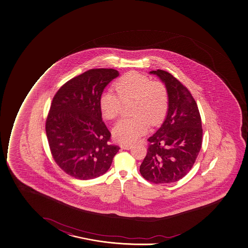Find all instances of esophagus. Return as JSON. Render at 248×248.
<instances>
[{
    "label": "esophagus",
    "instance_id": "esophagus-1",
    "mask_svg": "<svg viewBox=\"0 0 248 248\" xmlns=\"http://www.w3.org/2000/svg\"><path fill=\"white\" fill-rule=\"evenodd\" d=\"M133 146L131 144H121L120 145V148H122V149H124V150H129L131 149Z\"/></svg>",
    "mask_w": 248,
    "mask_h": 248
}]
</instances>
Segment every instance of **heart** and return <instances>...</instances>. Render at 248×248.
Listing matches in <instances>:
<instances>
[{
  "label": "heart",
  "instance_id": "heart-1",
  "mask_svg": "<svg viewBox=\"0 0 248 248\" xmlns=\"http://www.w3.org/2000/svg\"><path fill=\"white\" fill-rule=\"evenodd\" d=\"M115 93L108 90L102 93L99 107L105 119L115 120L121 109V101L133 100L132 114L124 118L113 128L114 139L122 143H132L147 132L150 124H156L164 119L169 107V95L164 84L152 81L147 76L129 72L114 84Z\"/></svg>",
  "mask_w": 248,
  "mask_h": 248
}]
</instances>
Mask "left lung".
<instances>
[{"label":"left lung","mask_w":248,"mask_h":248,"mask_svg":"<svg viewBox=\"0 0 248 248\" xmlns=\"http://www.w3.org/2000/svg\"><path fill=\"white\" fill-rule=\"evenodd\" d=\"M150 73L165 83L169 107L161 128L148 140V153L140 170L143 178L153 183H171L191 170L201 151V114L191 93L181 81L163 70Z\"/></svg>","instance_id":"1"}]
</instances>
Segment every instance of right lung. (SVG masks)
<instances>
[{
    "mask_svg": "<svg viewBox=\"0 0 248 248\" xmlns=\"http://www.w3.org/2000/svg\"><path fill=\"white\" fill-rule=\"evenodd\" d=\"M117 70L86 71L57 92L46 120V134L57 165L67 175L90 180L103 175L120 148L102 121L99 100Z\"/></svg>",
    "mask_w": 248,
    "mask_h": 248,
    "instance_id": "right-lung-1",
    "label": "right lung"
}]
</instances>
